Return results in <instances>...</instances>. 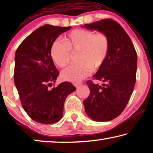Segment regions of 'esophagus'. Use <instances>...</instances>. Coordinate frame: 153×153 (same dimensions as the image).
<instances>
[{"instance_id": "obj_1", "label": "esophagus", "mask_w": 153, "mask_h": 153, "mask_svg": "<svg viewBox=\"0 0 153 153\" xmlns=\"http://www.w3.org/2000/svg\"><path fill=\"white\" fill-rule=\"evenodd\" d=\"M73 84H74V86L75 87H76V88H77V87H79V86H80V85H81V84H82V83H80V82H78V83H73Z\"/></svg>"}]
</instances>
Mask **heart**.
<instances>
[{
	"label": "heart",
	"mask_w": 153,
	"mask_h": 153,
	"mask_svg": "<svg viewBox=\"0 0 153 153\" xmlns=\"http://www.w3.org/2000/svg\"><path fill=\"white\" fill-rule=\"evenodd\" d=\"M110 49L109 37L105 33L85 29H75L68 33L65 42L56 39L52 43L50 54L53 62L60 68L66 66L72 51H78V64L72 65L62 71V79L76 83L85 78L92 68L98 69L105 62Z\"/></svg>",
	"instance_id": "heart-1"
}]
</instances>
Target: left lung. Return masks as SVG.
<instances>
[{"mask_svg": "<svg viewBox=\"0 0 153 153\" xmlns=\"http://www.w3.org/2000/svg\"><path fill=\"white\" fill-rule=\"evenodd\" d=\"M82 27L105 33L110 39L107 58L93 76L103 83L87 81L90 95L83 102L89 118L107 122L118 117L130 99L136 82L137 54L129 35L114 20L106 19Z\"/></svg>", "mask_w": 153, "mask_h": 153, "instance_id": "1", "label": "left lung"}]
</instances>
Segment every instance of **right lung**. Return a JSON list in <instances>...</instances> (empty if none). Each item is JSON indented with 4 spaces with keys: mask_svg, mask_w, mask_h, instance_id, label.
I'll use <instances>...</instances> for the list:
<instances>
[{
    "mask_svg": "<svg viewBox=\"0 0 153 153\" xmlns=\"http://www.w3.org/2000/svg\"><path fill=\"white\" fill-rule=\"evenodd\" d=\"M71 28L44 25L29 35L16 51L14 84L23 108L35 122H58L62 117L66 97L76 90L70 82L49 89L58 76L50 54L51 45Z\"/></svg>",
    "mask_w": 153,
    "mask_h": 153,
    "instance_id": "1",
    "label": "right lung"
}]
</instances>
